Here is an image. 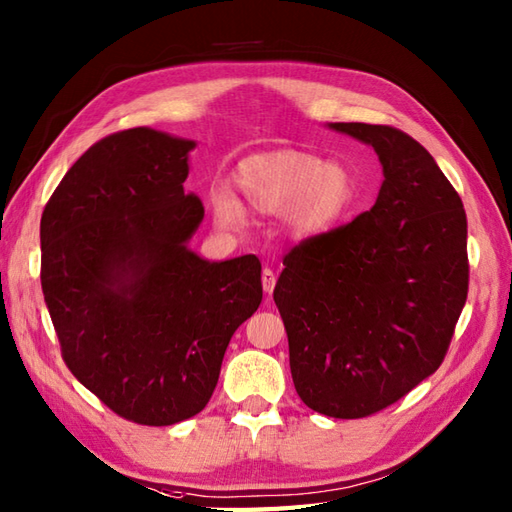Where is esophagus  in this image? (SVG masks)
Instances as JSON below:
<instances>
[{"label":"esophagus","mask_w":512,"mask_h":512,"mask_svg":"<svg viewBox=\"0 0 512 512\" xmlns=\"http://www.w3.org/2000/svg\"><path fill=\"white\" fill-rule=\"evenodd\" d=\"M275 284H277V277H275V273L270 268H264V273H262V286H264V292H273L275 290Z\"/></svg>","instance_id":"1"}]
</instances>
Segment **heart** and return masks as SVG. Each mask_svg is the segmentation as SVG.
Segmentation results:
<instances>
[{
    "mask_svg": "<svg viewBox=\"0 0 512 512\" xmlns=\"http://www.w3.org/2000/svg\"><path fill=\"white\" fill-rule=\"evenodd\" d=\"M235 182L259 213L284 217L290 235L317 237L339 226L358 202L352 171L341 162H323L308 151L284 149L259 154L237 167ZM211 206L228 231L246 226V211L231 191L215 189Z\"/></svg>",
    "mask_w": 512,
    "mask_h": 512,
    "instance_id": "heart-1",
    "label": "heart"
}]
</instances>
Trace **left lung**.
Here are the masks:
<instances>
[{
  "instance_id": "8db88e82",
  "label": "left lung",
  "mask_w": 512,
  "mask_h": 512,
  "mask_svg": "<svg viewBox=\"0 0 512 512\" xmlns=\"http://www.w3.org/2000/svg\"><path fill=\"white\" fill-rule=\"evenodd\" d=\"M372 145V209L284 257L275 303L299 398L332 418L394 405L442 365L469 295L466 213L418 140L389 125L334 123Z\"/></svg>"
}]
</instances>
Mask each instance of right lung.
Instances as JSON below:
<instances>
[{"instance_id": "obj_1", "label": "right lung", "mask_w": 512, "mask_h": 512, "mask_svg": "<svg viewBox=\"0 0 512 512\" xmlns=\"http://www.w3.org/2000/svg\"><path fill=\"white\" fill-rule=\"evenodd\" d=\"M193 140L134 127L74 162L41 215V288L61 356L116 416L167 427L200 413L233 332L262 303L255 255L187 248Z\"/></svg>"}]
</instances>
